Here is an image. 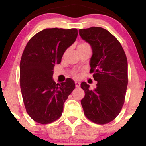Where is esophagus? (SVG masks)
Segmentation results:
<instances>
[{"label":"esophagus","mask_w":146,"mask_h":146,"mask_svg":"<svg viewBox=\"0 0 146 146\" xmlns=\"http://www.w3.org/2000/svg\"><path fill=\"white\" fill-rule=\"evenodd\" d=\"M75 84H76V88H79L80 86V83L79 82H78V81L75 82Z\"/></svg>","instance_id":"1"}]
</instances>
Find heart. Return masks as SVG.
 <instances>
[{"label":"heart","mask_w":146,"mask_h":146,"mask_svg":"<svg viewBox=\"0 0 146 146\" xmlns=\"http://www.w3.org/2000/svg\"><path fill=\"white\" fill-rule=\"evenodd\" d=\"M87 44H86V43H82L79 46H84V45H87Z\"/></svg>","instance_id":"1"}]
</instances>
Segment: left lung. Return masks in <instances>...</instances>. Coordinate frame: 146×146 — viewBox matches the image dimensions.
Instances as JSON below:
<instances>
[{
	"instance_id": "obj_1",
	"label": "left lung",
	"mask_w": 146,
	"mask_h": 146,
	"mask_svg": "<svg viewBox=\"0 0 146 146\" xmlns=\"http://www.w3.org/2000/svg\"><path fill=\"white\" fill-rule=\"evenodd\" d=\"M79 35L92 48L90 73L97 81L92 90L86 82L81 83L85 92L82 106L90 120L106 124L117 116L124 103L128 82L126 56L116 38L103 28L80 29Z\"/></svg>"
}]
</instances>
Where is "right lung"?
<instances>
[{
	"label": "right lung",
	"instance_id": "add662e5",
	"mask_svg": "<svg viewBox=\"0 0 146 146\" xmlns=\"http://www.w3.org/2000/svg\"><path fill=\"white\" fill-rule=\"evenodd\" d=\"M78 36L76 29H46L34 36L26 46L20 63V84L28 114L42 124L53 122L63 111L64 103L75 88L74 81L56 84L55 64Z\"/></svg>",
	"mask_w": 146,
	"mask_h": 146
}]
</instances>
